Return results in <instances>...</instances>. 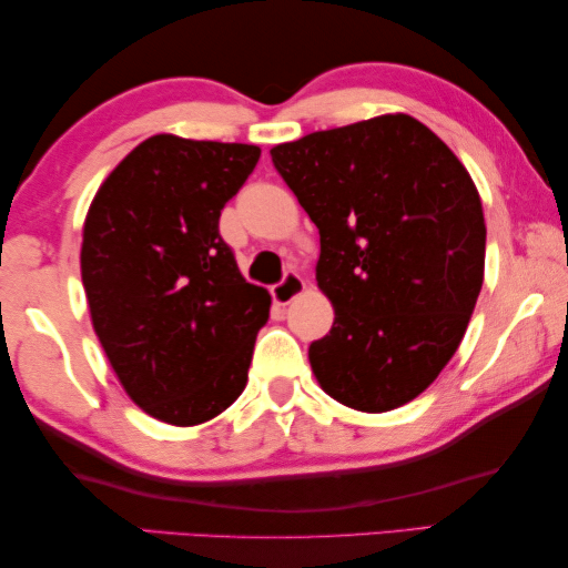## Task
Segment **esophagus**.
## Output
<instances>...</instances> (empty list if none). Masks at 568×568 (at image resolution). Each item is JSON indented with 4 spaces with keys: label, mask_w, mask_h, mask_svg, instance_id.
Wrapping results in <instances>:
<instances>
[{
    "label": "esophagus",
    "mask_w": 568,
    "mask_h": 568,
    "mask_svg": "<svg viewBox=\"0 0 568 568\" xmlns=\"http://www.w3.org/2000/svg\"><path fill=\"white\" fill-rule=\"evenodd\" d=\"M304 292V278L296 272H286L284 278L278 284L272 286V296L276 304H290L294 296H300Z\"/></svg>",
    "instance_id": "obj_1"
}]
</instances>
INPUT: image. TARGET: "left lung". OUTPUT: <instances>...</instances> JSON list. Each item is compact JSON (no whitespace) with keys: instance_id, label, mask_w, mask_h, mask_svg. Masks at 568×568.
<instances>
[{"instance_id":"obj_1","label":"left lung","mask_w":568,"mask_h":568,"mask_svg":"<svg viewBox=\"0 0 568 568\" xmlns=\"http://www.w3.org/2000/svg\"><path fill=\"white\" fill-rule=\"evenodd\" d=\"M272 163L320 229L317 284L334 306L310 345L322 389L362 413L410 403L455 355L483 286L468 171L403 113L282 143Z\"/></svg>"}]
</instances>
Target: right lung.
Wrapping results in <instances>:
<instances>
[{
  "mask_svg": "<svg viewBox=\"0 0 568 568\" xmlns=\"http://www.w3.org/2000/svg\"><path fill=\"white\" fill-rule=\"evenodd\" d=\"M256 145L153 135L92 199L82 286L120 385L169 425H199L244 393L272 296L248 284L219 234Z\"/></svg>",
  "mask_w": 568,
  "mask_h": 568,
  "instance_id": "right-lung-1",
  "label": "right lung"
}]
</instances>
